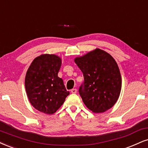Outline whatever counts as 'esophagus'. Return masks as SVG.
Returning <instances> with one entry per match:
<instances>
[{
  "label": "esophagus",
  "mask_w": 148,
  "mask_h": 148,
  "mask_svg": "<svg viewBox=\"0 0 148 148\" xmlns=\"http://www.w3.org/2000/svg\"><path fill=\"white\" fill-rule=\"evenodd\" d=\"M71 93H73V94L77 93V89H75V88L72 89V90H71Z\"/></svg>",
  "instance_id": "esophagus-1"
}]
</instances>
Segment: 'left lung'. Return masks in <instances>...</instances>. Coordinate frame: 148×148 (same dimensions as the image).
Instances as JSON below:
<instances>
[{
    "label": "left lung",
    "mask_w": 148,
    "mask_h": 148,
    "mask_svg": "<svg viewBox=\"0 0 148 148\" xmlns=\"http://www.w3.org/2000/svg\"><path fill=\"white\" fill-rule=\"evenodd\" d=\"M75 62L83 73L84 81L79 92L83 102L93 112L112 108L121 90V76L112 56L99 49L76 58Z\"/></svg>",
    "instance_id": "8db88e82"
}]
</instances>
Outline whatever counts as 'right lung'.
<instances>
[{
	"mask_svg": "<svg viewBox=\"0 0 148 148\" xmlns=\"http://www.w3.org/2000/svg\"><path fill=\"white\" fill-rule=\"evenodd\" d=\"M62 60L44 54L32 62L25 76V89L31 104L45 114H53L69 95L63 80L58 76Z\"/></svg>",
	"mask_w": 148,
	"mask_h": 148,
	"instance_id": "1",
	"label": "right lung"
}]
</instances>
